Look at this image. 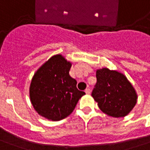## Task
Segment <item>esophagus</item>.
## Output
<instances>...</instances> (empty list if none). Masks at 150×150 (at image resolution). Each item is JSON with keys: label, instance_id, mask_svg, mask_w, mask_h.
I'll list each match as a JSON object with an SVG mask.
<instances>
[{"label": "esophagus", "instance_id": "esophagus-1", "mask_svg": "<svg viewBox=\"0 0 150 150\" xmlns=\"http://www.w3.org/2000/svg\"><path fill=\"white\" fill-rule=\"evenodd\" d=\"M85 92H86L87 94H90V92H91V90H90L89 88H87V89L85 90Z\"/></svg>", "mask_w": 150, "mask_h": 150}]
</instances>
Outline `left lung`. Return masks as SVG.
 <instances>
[{"instance_id": "obj_1", "label": "left lung", "mask_w": 150, "mask_h": 150, "mask_svg": "<svg viewBox=\"0 0 150 150\" xmlns=\"http://www.w3.org/2000/svg\"><path fill=\"white\" fill-rule=\"evenodd\" d=\"M96 87L91 96L101 110L109 116L124 117L137 102V93L122 73L109 68L97 69Z\"/></svg>"}]
</instances>
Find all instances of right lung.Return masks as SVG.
<instances>
[{
    "label": "right lung",
    "mask_w": 150,
    "mask_h": 150,
    "mask_svg": "<svg viewBox=\"0 0 150 150\" xmlns=\"http://www.w3.org/2000/svg\"><path fill=\"white\" fill-rule=\"evenodd\" d=\"M72 63L56 54L39 68L32 77L30 99L35 111L53 121L66 118L75 109L85 92L77 88L69 75Z\"/></svg>",
    "instance_id": "add662e5"
}]
</instances>
